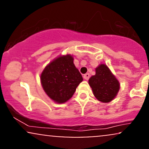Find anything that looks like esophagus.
Returning <instances> with one entry per match:
<instances>
[{
    "instance_id": "1",
    "label": "esophagus",
    "mask_w": 149,
    "mask_h": 149,
    "mask_svg": "<svg viewBox=\"0 0 149 149\" xmlns=\"http://www.w3.org/2000/svg\"><path fill=\"white\" fill-rule=\"evenodd\" d=\"M83 78L85 80H88L90 78V74L89 73H85V74L83 75Z\"/></svg>"
}]
</instances>
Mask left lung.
<instances>
[{
    "label": "left lung",
    "instance_id": "left-lung-1",
    "mask_svg": "<svg viewBox=\"0 0 149 149\" xmlns=\"http://www.w3.org/2000/svg\"><path fill=\"white\" fill-rule=\"evenodd\" d=\"M96 73L89 79L94 95L100 102L108 103L117 95L120 89L118 80L105 64H100L95 69Z\"/></svg>",
    "mask_w": 149,
    "mask_h": 149
}]
</instances>
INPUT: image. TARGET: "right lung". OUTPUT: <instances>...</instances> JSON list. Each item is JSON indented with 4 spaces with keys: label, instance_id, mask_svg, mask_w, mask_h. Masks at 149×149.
Instances as JSON below:
<instances>
[{
    "label": "right lung",
    "instance_id": "obj_1",
    "mask_svg": "<svg viewBox=\"0 0 149 149\" xmlns=\"http://www.w3.org/2000/svg\"><path fill=\"white\" fill-rule=\"evenodd\" d=\"M83 80L71 54L54 59L46 66L40 75L44 91L58 104H63L71 99Z\"/></svg>",
    "mask_w": 149,
    "mask_h": 149
}]
</instances>
